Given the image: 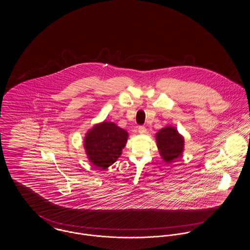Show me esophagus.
I'll use <instances>...</instances> for the list:
<instances>
[{"label": "esophagus", "mask_w": 250, "mask_h": 250, "mask_svg": "<svg viewBox=\"0 0 250 250\" xmlns=\"http://www.w3.org/2000/svg\"><path fill=\"white\" fill-rule=\"evenodd\" d=\"M138 130H139V132H140L141 134H145V133L147 132V129H146V127H145L144 125H140L139 128H138Z\"/></svg>", "instance_id": "34e87169"}]
</instances>
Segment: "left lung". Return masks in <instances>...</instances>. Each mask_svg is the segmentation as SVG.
<instances>
[{"mask_svg":"<svg viewBox=\"0 0 250 250\" xmlns=\"http://www.w3.org/2000/svg\"><path fill=\"white\" fill-rule=\"evenodd\" d=\"M155 140L160 155L167 163H171L183 155L184 137L175 127L168 125L160 129L155 134Z\"/></svg>","mask_w":250,"mask_h":250,"instance_id":"1","label":"left lung"}]
</instances>
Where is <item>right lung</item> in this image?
<instances>
[{"instance_id":"1","label":"right lung","mask_w":250,"mask_h":250,"mask_svg":"<svg viewBox=\"0 0 250 250\" xmlns=\"http://www.w3.org/2000/svg\"><path fill=\"white\" fill-rule=\"evenodd\" d=\"M128 133L112 122L95 125L84 138V149L89 160L100 169L111 166L122 155Z\"/></svg>"}]
</instances>
